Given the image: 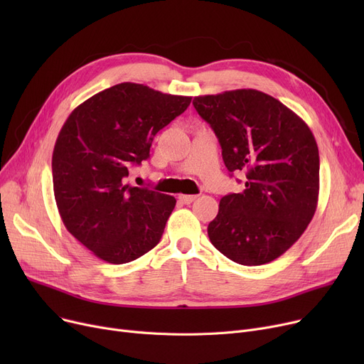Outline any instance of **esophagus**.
Instances as JSON below:
<instances>
[{
    "label": "esophagus",
    "mask_w": 364,
    "mask_h": 364,
    "mask_svg": "<svg viewBox=\"0 0 364 364\" xmlns=\"http://www.w3.org/2000/svg\"><path fill=\"white\" fill-rule=\"evenodd\" d=\"M196 198H198V196H195V195H180V196H178L180 202H181V203H186V205L192 203Z\"/></svg>",
    "instance_id": "1"
}]
</instances>
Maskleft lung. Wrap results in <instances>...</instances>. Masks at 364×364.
Instances as JSON below:
<instances>
[{
	"mask_svg": "<svg viewBox=\"0 0 364 364\" xmlns=\"http://www.w3.org/2000/svg\"><path fill=\"white\" fill-rule=\"evenodd\" d=\"M193 106L211 125L230 172L245 190L220 200L208 236L242 265L272 262L301 237L318 200V147L311 129L277 99L252 88L198 95Z\"/></svg>",
	"mask_w": 364,
	"mask_h": 364,
	"instance_id": "obj_1",
	"label": "left lung"
}]
</instances>
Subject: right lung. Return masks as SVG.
<instances>
[{"label": "right lung", "mask_w": 364, "mask_h": 364, "mask_svg": "<svg viewBox=\"0 0 364 364\" xmlns=\"http://www.w3.org/2000/svg\"><path fill=\"white\" fill-rule=\"evenodd\" d=\"M192 102L122 82L75 107L53 150V188L68 232L110 264L155 247L176 198L127 184L131 165L149 158L156 132Z\"/></svg>", "instance_id": "1"}]
</instances>
